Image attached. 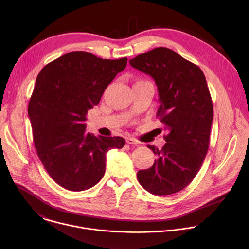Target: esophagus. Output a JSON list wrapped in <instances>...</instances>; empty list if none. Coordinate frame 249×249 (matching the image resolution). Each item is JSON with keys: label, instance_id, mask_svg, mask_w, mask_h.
<instances>
[{"label": "esophagus", "instance_id": "esophagus-1", "mask_svg": "<svg viewBox=\"0 0 249 249\" xmlns=\"http://www.w3.org/2000/svg\"><path fill=\"white\" fill-rule=\"evenodd\" d=\"M126 142H127L128 144H135V145H137V144H139V143H140V142H138L136 139L131 138V137L126 138Z\"/></svg>", "mask_w": 249, "mask_h": 249}]
</instances>
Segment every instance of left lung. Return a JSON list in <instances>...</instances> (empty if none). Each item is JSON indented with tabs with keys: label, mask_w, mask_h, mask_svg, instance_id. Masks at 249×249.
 I'll use <instances>...</instances> for the list:
<instances>
[{
	"label": "left lung",
	"mask_w": 249,
	"mask_h": 249,
	"mask_svg": "<svg viewBox=\"0 0 249 249\" xmlns=\"http://www.w3.org/2000/svg\"><path fill=\"white\" fill-rule=\"evenodd\" d=\"M129 63L155 80L160 101L156 117L168 131L161 149L147 144L157 159L137 173L138 181L153 195L178 193L196 178L210 143L213 103L205 75L197 65L164 47Z\"/></svg>",
	"instance_id": "obj_1"
}]
</instances>
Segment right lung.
<instances>
[{
	"instance_id": "add662e5",
	"label": "right lung",
	"mask_w": 249,
	"mask_h": 249,
	"mask_svg": "<svg viewBox=\"0 0 249 249\" xmlns=\"http://www.w3.org/2000/svg\"><path fill=\"white\" fill-rule=\"evenodd\" d=\"M127 58L103 59L71 52L38 73L29 103L36 153L61 187L84 191L105 176L107 151L122 148L123 137L85 132L87 111L97 106L108 84L124 70Z\"/></svg>"
}]
</instances>
